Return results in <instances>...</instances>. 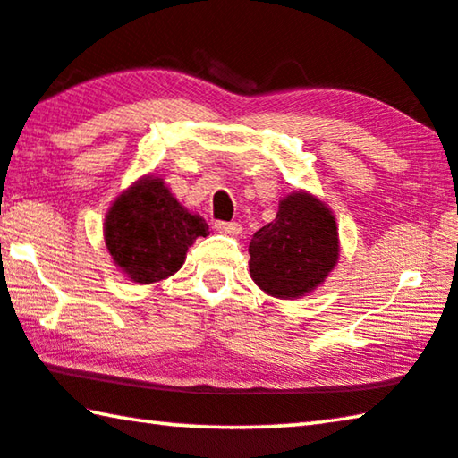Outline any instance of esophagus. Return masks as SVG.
I'll list each match as a JSON object with an SVG mask.
<instances>
[{"label": "esophagus", "instance_id": "34e87169", "mask_svg": "<svg viewBox=\"0 0 458 458\" xmlns=\"http://www.w3.org/2000/svg\"><path fill=\"white\" fill-rule=\"evenodd\" d=\"M214 228L222 232V234H232V236L240 234V230H242V228H240L238 222H216Z\"/></svg>", "mask_w": 458, "mask_h": 458}]
</instances>
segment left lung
<instances>
[{"label": "left lung", "instance_id": "8db88e82", "mask_svg": "<svg viewBox=\"0 0 458 458\" xmlns=\"http://www.w3.org/2000/svg\"><path fill=\"white\" fill-rule=\"evenodd\" d=\"M252 281L276 299L313 293L339 260L335 216L313 193L293 191L278 201L276 218L262 226L248 246Z\"/></svg>", "mask_w": 458, "mask_h": 458}]
</instances>
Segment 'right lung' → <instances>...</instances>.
I'll return each instance as SVG.
<instances>
[{"instance_id": "1", "label": "right lung", "mask_w": 458, "mask_h": 458, "mask_svg": "<svg viewBox=\"0 0 458 458\" xmlns=\"http://www.w3.org/2000/svg\"><path fill=\"white\" fill-rule=\"evenodd\" d=\"M103 232L114 265L139 284L177 273L196 238L210 234L206 220L183 208L155 175H143L119 193L105 216Z\"/></svg>"}]
</instances>
